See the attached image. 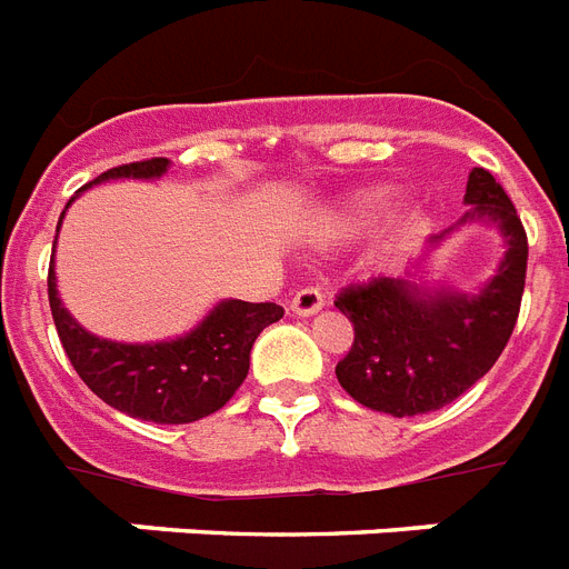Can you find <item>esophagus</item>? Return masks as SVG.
I'll list each match as a JSON object with an SVG mask.
<instances>
[{
    "label": "esophagus",
    "mask_w": 569,
    "mask_h": 569,
    "mask_svg": "<svg viewBox=\"0 0 569 569\" xmlns=\"http://www.w3.org/2000/svg\"><path fill=\"white\" fill-rule=\"evenodd\" d=\"M322 306H326V293L320 288H313V284L299 288L290 299V311L299 313V317H311V313L322 311Z\"/></svg>",
    "instance_id": "34e87169"
}]
</instances>
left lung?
<instances>
[{"label":"left lung","mask_w":569,"mask_h":569,"mask_svg":"<svg viewBox=\"0 0 569 569\" xmlns=\"http://www.w3.org/2000/svg\"><path fill=\"white\" fill-rule=\"evenodd\" d=\"M465 202L470 211L461 222H490L506 240V256L485 288L426 290L379 276L349 284L335 299L356 329L352 349L335 372L363 408L413 417L456 402L497 363L515 331L529 261L526 229L502 184L481 167H472ZM452 229L429 243H440Z\"/></svg>","instance_id":"left-lung-1"}]
</instances>
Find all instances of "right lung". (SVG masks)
I'll return each mask as SVG.
<instances>
[{"mask_svg":"<svg viewBox=\"0 0 569 569\" xmlns=\"http://www.w3.org/2000/svg\"><path fill=\"white\" fill-rule=\"evenodd\" d=\"M167 167V158L122 163L97 176L90 184L108 179H161ZM49 308L63 352L81 381L117 411L161 426L193 422L220 411L247 379L249 352L258 335L284 317V308L276 302L222 299L197 329L181 338L161 343H117L90 335L61 306L54 284V258L49 263Z\"/></svg>","mask_w":569,"mask_h":569,"instance_id":"obj_1","label":"right lung"}]
</instances>
